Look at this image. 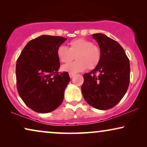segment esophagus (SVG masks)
<instances>
[{"label": "esophagus", "mask_w": 147, "mask_h": 147, "mask_svg": "<svg viewBox=\"0 0 147 147\" xmlns=\"http://www.w3.org/2000/svg\"><path fill=\"white\" fill-rule=\"evenodd\" d=\"M69 77L72 78L74 77V76H75V74H72V73H69Z\"/></svg>", "instance_id": "obj_1"}]
</instances>
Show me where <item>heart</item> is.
Listing matches in <instances>:
<instances>
[{"label":"heart","mask_w":147,"mask_h":147,"mask_svg":"<svg viewBox=\"0 0 147 147\" xmlns=\"http://www.w3.org/2000/svg\"><path fill=\"white\" fill-rule=\"evenodd\" d=\"M68 48L59 45L57 49V55L62 63H68L76 58V61L62 66V69L69 73L75 74L83 71L86 68L92 69L99 64L102 57L101 50L98 45L90 40L78 38L71 40Z\"/></svg>","instance_id":"heart-1"}]
</instances>
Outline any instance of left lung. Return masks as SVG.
Here are the masks:
<instances>
[{"instance_id": "left-lung-1", "label": "left lung", "mask_w": 147, "mask_h": 147, "mask_svg": "<svg viewBox=\"0 0 147 147\" xmlns=\"http://www.w3.org/2000/svg\"><path fill=\"white\" fill-rule=\"evenodd\" d=\"M101 50L99 64L84 75L82 92L90 106L99 110L115 106L125 95L130 83V62L122 46L102 33L92 35Z\"/></svg>"}]
</instances>
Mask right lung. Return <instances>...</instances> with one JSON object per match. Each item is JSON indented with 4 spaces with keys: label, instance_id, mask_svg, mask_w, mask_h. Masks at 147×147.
I'll use <instances>...</instances> for the list:
<instances>
[{
    "label": "right lung",
    "instance_id": "obj_1",
    "mask_svg": "<svg viewBox=\"0 0 147 147\" xmlns=\"http://www.w3.org/2000/svg\"><path fill=\"white\" fill-rule=\"evenodd\" d=\"M66 38L41 35L28 43L16 64L17 88L28 107L39 113H48L62 103L69 82L67 72L60 67L57 49Z\"/></svg>",
    "mask_w": 147,
    "mask_h": 147
}]
</instances>
